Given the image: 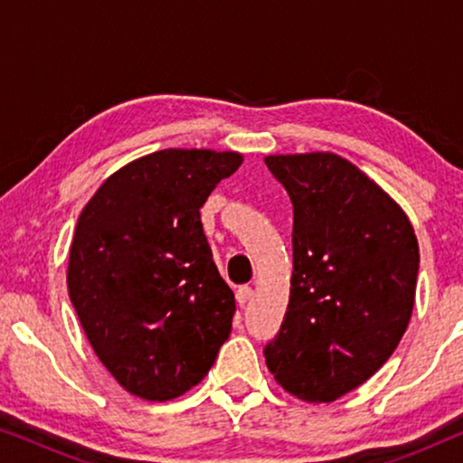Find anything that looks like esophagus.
I'll list each match as a JSON object with an SVG mask.
<instances>
[{"label":"esophagus","instance_id":"esophagus-1","mask_svg":"<svg viewBox=\"0 0 463 463\" xmlns=\"http://www.w3.org/2000/svg\"><path fill=\"white\" fill-rule=\"evenodd\" d=\"M236 299L240 306H246L252 299V288L250 287H240L238 293H236Z\"/></svg>","mask_w":463,"mask_h":463}]
</instances>
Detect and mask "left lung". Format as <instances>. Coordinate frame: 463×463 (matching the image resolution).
<instances>
[{"mask_svg": "<svg viewBox=\"0 0 463 463\" xmlns=\"http://www.w3.org/2000/svg\"><path fill=\"white\" fill-rule=\"evenodd\" d=\"M293 202V276L265 363L288 394L333 402L394 354L415 303L420 246L401 204L331 151L265 156Z\"/></svg>", "mask_w": 463, "mask_h": 463, "instance_id": "8db88e82", "label": "left lung"}]
</instances>
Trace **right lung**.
<instances>
[{"instance_id":"obj_1","label":"right lung","mask_w":463,"mask_h":463,"mask_svg":"<svg viewBox=\"0 0 463 463\" xmlns=\"http://www.w3.org/2000/svg\"><path fill=\"white\" fill-rule=\"evenodd\" d=\"M242 162L238 151H154L107 176L80 214L69 297L100 363L143 401L198 385L230 337L236 299L200 208Z\"/></svg>"}]
</instances>
